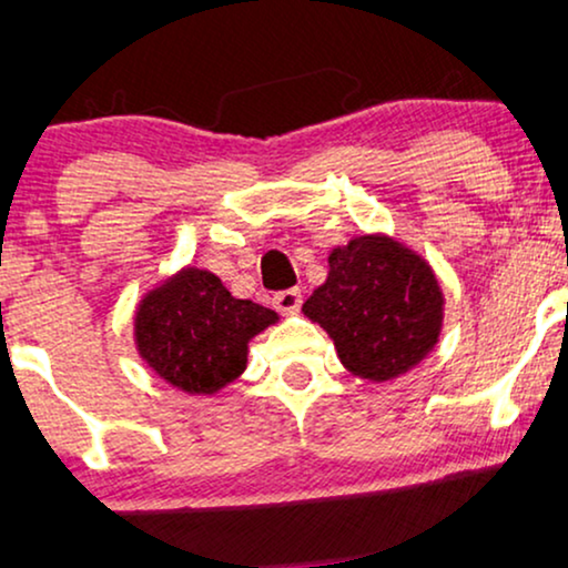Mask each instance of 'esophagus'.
Instances as JSON below:
<instances>
[{"label": "esophagus", "instance_id": "34e87169", "mask_svg": "<svg viewBox=\"0 0 568 568\" xmlns=\"http://www.w3.org/2000/svg\"><path fill=\"white\" fill-rule=\"evenodd\" d=\"M275 306L283 314H296L302 310V291L291 288V291H280L275 296Z\"/></svg>", "mask_w": 568, "mask_h": 568}]
</instances>
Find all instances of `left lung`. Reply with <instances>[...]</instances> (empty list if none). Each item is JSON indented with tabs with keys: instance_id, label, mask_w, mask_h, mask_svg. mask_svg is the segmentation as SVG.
<instances>
[{
	"instance_id": "1",
	"label": "left lung",
	"mask_w": 568,
	"mask_h": 568,
	"mask_svg": "<svg viewBox=\"0 0 568 568\" xmlns=\"http://www.w3.org/2000/svg\"><path fill=\"white\" fill-rule=\"evenodd\" d=\"M302 312L333 338L346 371L386 384L439 344L444 293L418 251L386 232H365L327 254L325 283Z\"/></svg>"
}]
</instances>
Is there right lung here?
Returning a JSON list of instances; mask_svg holds the SVG:
<instances>
[{
  "mask_svg": "<svg viewBox=\"0 0 568 568\" xmlns=\"http://www.w3.org/2000/svg\"><path fill=\"white\" fill-rule=\"evenodd\" d=\"M280 314L235 298L214 272L182 266L140 298L134 346L159 378L190 396H211L241 378L248 344Z\"/></svg>",
  "mask_w": 568,
  "mask_h": 568,
  "instance_id": "1",
  "label": "right lung"
}]
</instances>
